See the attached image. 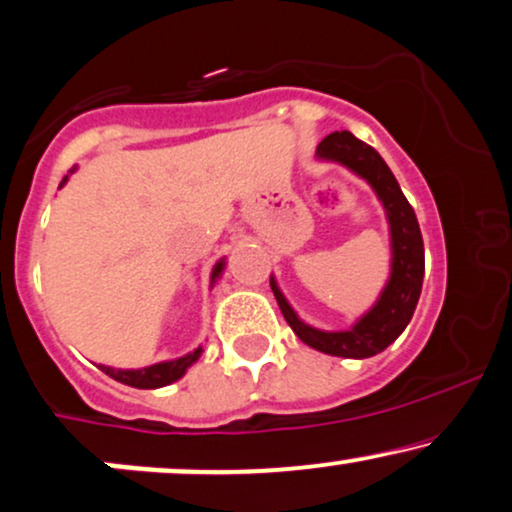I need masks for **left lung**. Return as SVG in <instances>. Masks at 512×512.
<instances>
[{
    "instance_id": "left-lung-1",
    "label": "left lung",
    "mask_w": 512,
    "mask_h": 512,
    "mask_svg": "<svg viewBox=\"0 0 512 512\" xmlns=\"http://www.w3.org/2000/svg\"><path fill=\"white\" fill-rule=\"evenodd\" d=\"M315 156L342 163L356 175H361L363 180H368V185L380 197L391 235L389 282L380 299H377V304L351 330L344 332H323L301 323L299 315L287 304L285 294L280 292L273 277H270V287H273L282 315H285L289 327L301 342L323 353H330V356L370 358L387 349L406 330L415 306H418L422 275H425V246H422L420 225L413 206L403 197L399 182H396L394 173H391L382 156L370 144L353 137L349 130L327 135L315 149Z\"/></svg>"
}]
</instances>
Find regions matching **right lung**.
I'll list each match as a JSON object with an SVG mask.
<instances>
[{
    "label": "right lung",
    "instance_id": "add662e5",
    "mask_svg": "<svg viewBox=\"0 0 512 512\" xmlns=\"http://www.w3.org/2000/svg\"><path fill=\"white\" fill-rule=\"evenodd\" d=\"M66 180H68V175L61 180V185H66ZM223 268H225V261H218L216 268H213V273H211V285L218 280L220 273H223ZM201 351L204 349L199 346V349H194L192 353H187V356H182V358H175V361L156 363V365H149V368H140V370H116V368H106V365H99V368H102L109 377H113L116 382L128 384V387L156 389V387H166V384L180 380V377L187 372L189 365H192L201 356Z\"/></svg>",
    "mask_w": 512,
    "mask_h": 512
}]
</instances>
